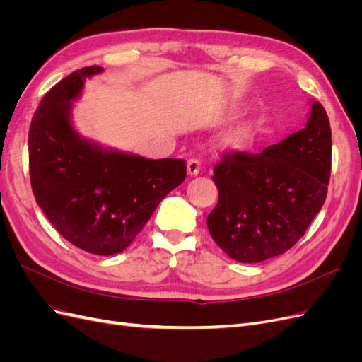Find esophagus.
<instances>
[{
  "label": "esophagus",
  "instance_id": "34e87169",
  "mask_svg": "<svg viewBox=\"0 0 362 362\" xmlns=\"http://www.w3.org/2000/svg\"><path fill=\"white\" fill-rule=\"evenodd\" d=\"M187 172L189 175H192V177L198 175L201 172V161L198 158H190L187 161Z\"/></svg>",
  "mask_w": 362,
  "mask_h": 362
}]
</instances>
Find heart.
<instances>
[{"label": "heart", "instance_id": "1", "mask_svg": "<svg viewBox=\"0 0 362 362\" xmlns=\"http://www.w3.org/2000/svg\"><path fill=\"white\" fill-rule=\"evenodd\" d=\"M243 140V134L242 133H231L226 137V141L229 145H238L240 141Z\"/></svg>", "mask_w": 362, "mask_h": 362}]
</instances>
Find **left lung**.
I'll use <instances>...</instances> for the list:
<instances>
[{"label": "left lung", "instance_id": "1", "mask_svg": "<svg viewBox=\"0 0 362 362\" xmlns=\"http://www.w3.org/2000/svg\"><path fill=\"white\" fill-rule=\"evenodd\" d=\"M326 110L311 101L305 128L261 151L226 152L214 166L218 201L206 217L214 242L238 262L284 254L322 210L331 177Z\"/></svg>", "mask_w": 362, "mask_h": 362}]
</instances>
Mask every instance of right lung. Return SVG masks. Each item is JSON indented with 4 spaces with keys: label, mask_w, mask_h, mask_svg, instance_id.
<instances>
[{
    "label": "right lung",
    "mask_w": 362,
    "mask_h": 362,
    "mask_svg": "<svg viewBox=\"0 0 362 362\" xmlns=\"http://www.w3.org/2000/svg\"><path fill=\"white\" fill-rule=\"evenodd\" d=\"M103 71H75L42 98L30 125L28 161L33 193L52 226L74 246L107 257L131 245L187 168L184 160H149L76 133L72 101L86 78Z\"/></svg>",
    "instance_id": "obj_1"
}]
</instances>
